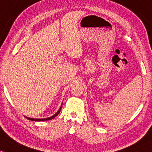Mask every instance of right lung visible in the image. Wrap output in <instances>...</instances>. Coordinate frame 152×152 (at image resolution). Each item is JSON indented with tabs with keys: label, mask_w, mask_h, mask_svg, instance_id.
I'll list each match as a JSON object with an SVG mask.
<instances>
[{
	"label": "right lung",
	"mask_w": 152,
	"mask_h": 152,
	"mask_svg": "<svg viewBox=\"0 0 152 152\" xmlns=\"http://www.w3.org/2000/svg\"><path fill=\"white\" fill-rule=\"evenodd\" d=\"M61 106H62V104H61V107H59V109L58 110L57 112H56L54 115H53L52 116L49 117V118L40 119V118H28V117H26V116H25V118H26L27 119H28V120H32V121H36V122H41V121H46V120H52V119H54L56 115H57L58 113H60V111H61Z\"/></svg>",
	"instance_id": "right-lung-1"
}]
</instances>
